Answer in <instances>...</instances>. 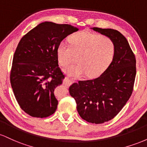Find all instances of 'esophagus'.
I'll return each instance as SVG.
<instances>
[{
	"label": "esophagus",
	"instance_id": "34e87169",
	"mask_svg": "<svg viewBox=\"0 0 147 147\" xmlns=\"http://www.w3.org/2000/svg\"><path fill=\"white\" fill-rule=\"evenodd\" d=\"M64 84L66 86H70V84H71L72 83V81L70 80V79L68 78V77H65V81H64Z\"/></svg>",
	"mask_w": 147,
	"mask_h": 147
}]
</instances>
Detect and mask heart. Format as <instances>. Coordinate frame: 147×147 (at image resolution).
<instances>
[{"label":"heart","mask_w":147,"mask_h":147,"mask_svg":"<svg viewBox=\"0 0 147 147\" xmlns=\"http://www.w3.org/2000/svg\"><path fill=\"white\" fill-rule=\"evenodd\" d=\"M69 43L61 41L57 49L59 63L65 67L78 55V63L64 69L66 75L77 78L87 74L93 77L102 74L113 59L115 45L111 38L89 31L74 34Z\"/></svg>","instance_id":"1"}]
</instances>
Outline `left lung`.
<instances>
[{
  "mask_svg": "<svg viewBox=\"0 0 147 147\" xmlns=\"http://www.w3.org/2000/svg\"><path fill=\"white\" fill-rule=\"evenodd\" d=\"M92 29L113 41V59L99 77L74 83L69 88V92L75 99L82 119L92 124H102L115 117L131 96L136 75V60L129 42L119 31Z\"/></svg>",
  "mask_w": 147,
  "mask_h": 147,
  "instance_id": "8db88e82",
  "label": "left lung"
}]
</instances>
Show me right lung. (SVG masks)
Returning <instances> with one entry per match:
<instances>
[{
    "instance_id": "right-lung-1",
    "label": "right lung",
    "mask_w": 147,
    "mask_h": 147,
    "mask_svg": "<svg viewBox=\"0 0 147 147\" xmlns=\"http://www.w3.org/2000/svg\"><path fill=\"white\" fill-rule=\"evenodd\" d=\"M78 28L45 21L22 37L14 52L10 83L18 104L34 117H47L55 112L54 95L65 76L58 64L57 49Z\"/></svg>"
}]
</instances>
